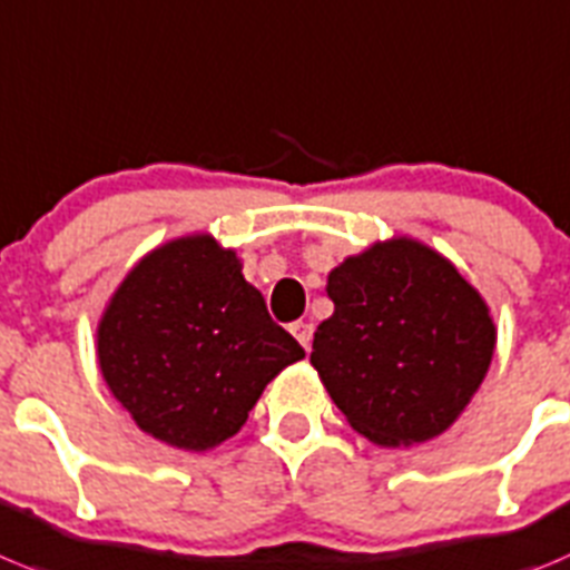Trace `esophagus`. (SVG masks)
Wrapping results in <instances>:
<instances>
[{"label":"esophagus","mask_w":570,"mask_h":570,"mask_svg":"<svg viewBox=\"0 0 570 570\" xmlns=\"http://www.w3.org/2000/svg\"><path fill=\"white\" fill-rule=\"evenodd\" d=\"M289 332L297 337V343H301V346H304V348L312 346V332H315V330H312V323L297 321V323H292Z\"/></svg>","instance_id":"34e87169"}]
</instances>
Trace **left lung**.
<instances>
[{
	"label": "left lung",
	"mask_w": 570,
	"mask_h": 570,
	"mask_svg": "<svg viewBox=\"0 0 570 570\" xmlns=\"http://www.w3.org/2000/svg\"><path fill=\"white\" fill-rule=\"evenodd\" d=\"M326 292L335 312L317 326L309 361L348 425L386 449L443 434L494 355L480 292L412 238L346 258Z\"/></svg>",
	"instance_id": "left-lung-1"
}]
</instances>
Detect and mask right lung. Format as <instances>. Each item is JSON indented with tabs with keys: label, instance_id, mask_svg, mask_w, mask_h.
<instances>
[{
	"label": "right lung",
	"instance_id": "add662e5",
	"mask_svg": "<svg viewBox=\"0 0 570 570\" xmlns=\"http://www.w3.org/2000/svg\"><path fill=\"white\" fill-rule=\"evenodd\" d=\"M99 366L112 397L150 438L207 451L304 348L269 317L233 249L187 235L130 269L99 323Z\"/></svg>",
	"mask_w": 570,
	"mask_h": 570
}]
</instances>
